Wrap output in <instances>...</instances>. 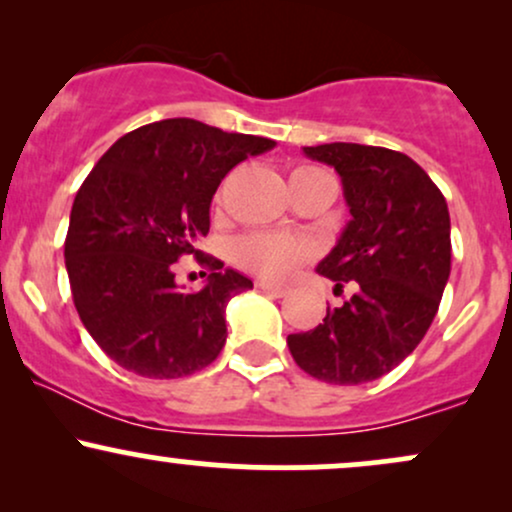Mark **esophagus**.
Masks as SVG:
<instances>
[{"instance_id": "obj_1", "label": "esophagus", "mask_w": 512, "mask_h": 512, "mask_svg": "<svg viewBox=\"0 0 512 512\" xmlns=\"http://www.w3.org/2000/svg\"><path fill=\"white\" fill-rule=\"evenodd\" d=\"M257 289L269 293V296H276V298H281V296H286V293H289V289H284V286L269 284V281H257Z\"/></svg>"}]
</instances>
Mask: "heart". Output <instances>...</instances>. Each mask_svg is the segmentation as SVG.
<instances>
[{
	"instance_id": "b5f03b06",
	"label": "heart",
	"mask_w": 512,
	"mask_h": 512,
	"mask_svg": "<svg viewBox=\"0 0 512 512\" xmlns=\"http://www.w3.org/2000/svg\"><path fill=\"white\" fill-rule=\"evenodd\" d=\"M315 173H322V170L301 166L293 170L291 178H305ZM231 257L248 272L267 276V279H286L305 260V248L298 240L267 236V233H245L233 240Z\"/></svg>"
}]
</instances>
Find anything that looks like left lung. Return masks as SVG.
Instances as JSON below:
<instances>
[{"label":"left lung","instance_id":"left-lung-1","mask_svg":"<svg viewBox=\"0 0 512 512\" xmlns=\"http://www.w3.org/2000/svg\"><path fill=\"white\" fill-rule=\"evenodd\" d=\"M303 154L342 178L351 221L317 274L354 293L286 344L317 380L370 383L419 346L438 313L452 255L448 204L426 170L399 151L334 142L303 146Z\"/></svg>","mask_w":512,"mask_h":512}]
</instances>
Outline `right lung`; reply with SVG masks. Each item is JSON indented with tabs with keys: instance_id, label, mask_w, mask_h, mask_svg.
Masks as SVG:
<instances>
[{
	"instance_id": "1",
	"label": "right lung",
	"mask_w": 512,
	"mask_h": 512,
	"mask_svg": "<svg viewBox=\"0 0 512 512\" xmlns=\"http://www.w3.org/2000/svg\"><path fill=\"white\" fill-rule=\"evenodd\" d=\"M272 139L190 117L144 125L110 146L76 192L64 264L76 313L117 366L144 378L207 368L226 344V303L252 281L197 250L216 187ZM210 269L202 292L177 289L172 262Z\"/></svg>"
}]
</instances>
